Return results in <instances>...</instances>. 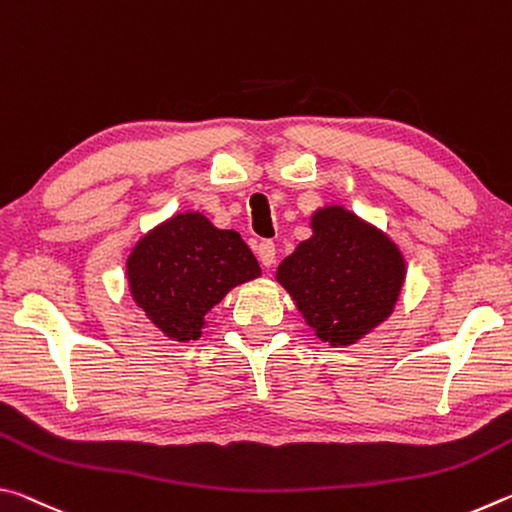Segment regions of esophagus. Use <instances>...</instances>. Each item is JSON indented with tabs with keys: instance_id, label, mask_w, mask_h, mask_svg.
I'll return each mask as SVG.
<instances>
[{
	"instance_id": "34e87169",
	"label": "esophagus",
	"mask_w": 512,
	"mask_h": 512,
	"mask_svg": "<svg viewBox=\"0 0 512 512\" xmlns=\"http://www.w3.org/2000/svg\"><path fill=\"white\" fill-rule=\"evenodd\" d=\"M257 257H259V262H262V266L271 268L275 264V244H273V241H268V239L259 241V244H257Z\"/></svg>"
}]
</instances>
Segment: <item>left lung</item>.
<instances>
[{"instance_id": "8db88e82", "label": "left lung", "mask_w": 512, "mask_h": 512, "mask_svg": "<svg viewBox=\"0 0 512 512\" xmlns=\"http://www.w3.org/2000/svg\"><path fill=\"white\" fill-rule=\"evenodd\" d=\"M314 237L277 268L307 325L332 345H350L393 311L404 282V259L393 241L343 207L311 219Z\"/></svg>"}]
</instances>
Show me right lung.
Here are the masks:
<instances>
[{
  "label": "right lung",
  "mask_w": 512,
  "mask_h": 512,
  "mask_svg": "<svg viewBox=\"0 0 512 512\" xmlns=\"http://www.w3.org/2000/svg\"><path fill=\"white\" fill-rule=\"evenodd\" d=\"M133 300L173 341L201 336L203 316L225 293L259 275V264L235 230H219L198 212L173 216L128 257Z\"/></svg>",
  "instance_id": "1"
}]
</instances>
